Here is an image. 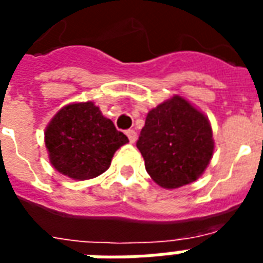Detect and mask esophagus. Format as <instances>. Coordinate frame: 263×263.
<instances>
[{
  "mask_svg": "<svg viewBox=\"0 0 263 263\" xmlns=\"http://www.w3.org/2000/svg\"><path fill=\"white\" fill-rule=\"evenodd\" d=\"M126 137H128V139H129L131 143H134V142L137 141L138 135H137V132L134 131V129H128V131H126Z\"/></svg>",
  "mask_w": 263,
  "mask_h": 263,
  "instance_id": "1",
  "label": "esophagus"
}]
</instances>
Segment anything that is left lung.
Returning a JSON list of instances; mask_svg holds the SVG:
<instances>
[{
    "label": "left lung",
    "mask_w": 263,
    "mask_h": 263,
    "mask_svg": "<svg viewBox=\"0 0 263 263\" xmlns=\"http://www.w3.org/2000/svg\"><path fill=\"white\" fill-rule=\"evenodd\" d=\"M137 147L153 181L178 188L201 177L215 142L208 118L185 99L174 96L147 112Z\"/></svg>",
    "instance_id": "left-lung-1"
}]
</instances>
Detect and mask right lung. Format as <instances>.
<instances>
[{"instance_id": "add662e5", "label": "right lung", "mask_w": 263, "mask_h": 263, "mask_svg": "<svg viewBox=\"0 0 263 263\" xmlns=\"http://www.w3.org/2000/svg\"><path fill=\"white\" fill-rule=\"evenodd\" d=\"M44 141L55 170L73 180H89L110 167L128 138L99 107L86 102L62 107L46 128Z\"/></svg>"}]
</instances>
